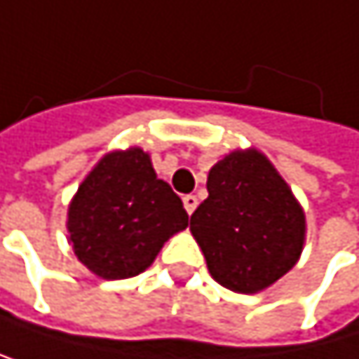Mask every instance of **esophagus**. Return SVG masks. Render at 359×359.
I'll use <instances>...</instances> for the list:
<instances>
[{
    "label": "esophagus",
    "mask_w": 359,
    "mask_h": 359,
    "mask_svg": "<svg viewBox=\"0 0 359 359\" xmlns=\"http://www.w3.org/2000/svg\"><path fill=\"white\" fill-rule=\"evenodd\" d=\"M184 208H186L188 215H193L195 208H197V197H195V195H186V197H184Z\"/></svg>",
    "instance_id": "obj_1"
}]
</instances>
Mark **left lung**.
Listing matches in <instances>:
<instances>
[{
	"mask_svg": "<svg viewBox=\"0 0 359 359\" xmlns=\"http://www.w3.org/2000/svg\"><path fill=\"white\" fill-rule=\"evenodd\" d=\"M208 271L233 292L275 284L299 260L306 215L290 186L257 149L231 151L208 173V199L190 217Z\"/></svg>",
	"mask_w": 359,
	"mask_h": 359,
	"instance_id": "obj_1",
	"label": "left lung"
}]
</instances>
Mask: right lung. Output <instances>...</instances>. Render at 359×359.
I'll return each mask as SVG.
<instances>
[{
  "label": "right lung",
  "mask_w": 359,
  "mask_h": 359,
  "mask_svg": "<svg viewBox=\"0 0 359 359\" xmlns=\"http://www.w3.org/2000/svg\"><path fill=\"white\" fill-rule=\"evenodd\" d=\"M186 225L182 199L158 180L140 147L99 160L71 199L67 219L77 260L104 279L142 273Z\"/></svg>",
  "instance_id": "add662e5"
}]
</instances>
